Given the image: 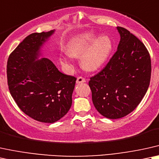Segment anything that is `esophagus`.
<instances>
[{
  "instance_id": "1",
  "label": "esophagus",
  "mask_w": 159,
  "mask_h": 159,
  "mask_svg": "<svg viewBox=\"0 0 159 159\" xmlns=\"http://www.w3.org/2000/svg\"><path fill=\"white\" fill-rule=\"evenodd\" d=\"M86 80L85 78L83 77H78L77 80H76V83L77 84H82V83H85Z\"/></svg>"
}]
</instances>
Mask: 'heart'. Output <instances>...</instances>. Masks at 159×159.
<instances>
[{
	"mask_svg": "<svg viewBox=\"0 0 159 159\" xmlns=\"http://www.w3.org/2000/svg\"><path fill=\"white\" fill-rule=\"evenodd\" d=\"M66 49L71 57L81 58V65L84 70L94 72L103 67L109 58L113 42L107 35L100 36L94 31H86L72 38ZM59 60L65 67H73V61L69 56H61Z\"/></svg>",
	"mask_w": 159,
	"mask_h": 159,
	"instance_id": "obj_1",
	"label": "heart"
}]
</instances>
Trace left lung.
I'll return each instance as SVG.
<instances>
[{
	"label": "left lung",
	"instance_id": "1",
	"mask_svg": "<svg viewBox=\"0 0 159 159\" xmlns=\"http://www.w3.org/2000/svg\"><path fill=\"white\" fill-rule=\"evenodd\" d=\"M116 29L120 40L116 53L89 82L94 107L108 119L133 111L145 95L151 76L150 56L144 44L127 29Z\"/></svg>",
	"mask_w": 159,
	"mask_h": 159
}]
</instances>
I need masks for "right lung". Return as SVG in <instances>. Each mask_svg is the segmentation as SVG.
<instances>
[{"instance_id": "obj_1", "label": "right lung", "mask_w": 159, "mask_h": 159, "mask_svg": "<svg viewBox=\"0 0 159 159\" xmlns=\"http://www.w3.org/2000/svg\"><path fill=\"white\" fill-rule=\"evenodd\" d=\"M55 30L28 36L7 61L9 92L18 107L39 122L53 123L72 106L76 78L61 73L51 60L39 58Z\"/></svg>"}]
</instances>
